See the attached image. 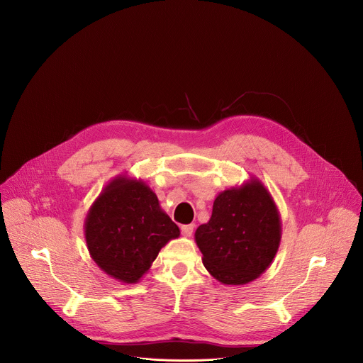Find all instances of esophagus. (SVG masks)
<instances>
[{"label": "esophagus", "mask_w": 363, "mask_h": 363, "mask_svg": "<svg viewBox=\"0 0 363 363\" xmlns=\"http://www.w3.org/2000/svg\"><path fill=\"white\" fill-rule=\"evenodd\" d=\"M181 233H182V235H185V237H191L192 233H194V224L182 225V227H181Z\"/></svg>", "instance_id": "esophagus-1"}]
</instances>
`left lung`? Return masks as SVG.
<instances>
[{
  "mask_svg": "<svg viewBox=\"0 0 363 363\" xmlns=\"http://www.w3.org/2000/svg\"><path fill=\"white\" fill-rule=\"evenodd\" d=\"M281 240L277 205L257 178L217 195L208 223L195 231L202 263L223 284L242 286L272 264Z\"/></svg>",
  "mask_w": 363,
  "mask_h": 363,
  "instance_id": "left-lung-1",
  "label": "left lung"
}]
</instances>
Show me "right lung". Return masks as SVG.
Masks as SVG:
<instances>
[{"label": "right lung", "instance_id": "obj_1", "mask_svg": "<svg viewBox=\"0 0 363 363\" xmlns=\"http://www.w3.org/2000/svg\"><path fill=\"white\" fill-rule=\"evenodd\" d=\"M179 234L157 194L142 179L126 175L103 188L84 220L93 262L109 277L126 284L138 283L161 248Z\"/></svg>", "mask_w": 363, "mask_h": 363}]
</instances>
